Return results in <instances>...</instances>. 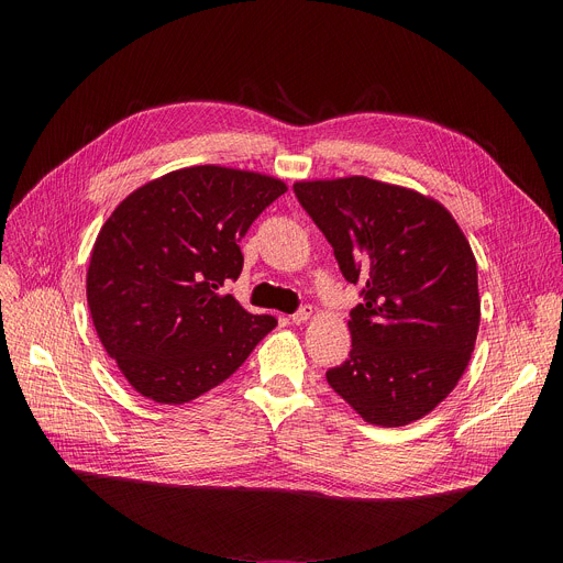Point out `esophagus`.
Instances as JSON below:
<instances>
[{
	"label": "esophagus",
	"instance_id": "obj_1",
	"mask_svg": "<svg viewBox=\"0 0 563 563\" xmlns=\"http://www.w3.org/2000/svg\"><path fill=\"white\" fill-rule=\"evenodd\" d=\"M310 314H312V308L303 306V308H299L297 312H294L289 319H291V323H297V327H301V323H306L310 319Z\"/></svg>",
	"mask_w": 563,
	"mask_h": 563
}]
</instances>
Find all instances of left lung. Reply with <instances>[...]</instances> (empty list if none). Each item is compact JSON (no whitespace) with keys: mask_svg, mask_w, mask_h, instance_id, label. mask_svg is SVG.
<instances>
[{"mask_svg":"<svg viewBox=\"0 0 563 563\" xmlns=\"http://www.w3.org/2000/svg\"><path fill=\"white\" fill-rule=\"evenodd\" d=\"M333 246L342 276L363 285L349 358L329 386L376 427L424 418L463 376L482 301L477 260L438 200L363 175L294 185Z\"/></svg>","mask_w":563,"mask_h":563,"instance_id":"left-lung-1","label":"left lung"}]
</instances>
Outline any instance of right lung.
I'll list each match as a JSON object with an SVG mask.
<instances>
[{
    "label": "right lung",
    "instance_id": "right-lung-1",
    "mask_svg": "<svg viewBox=\"0 0 563 563\" xmlns=\"http://www.w3.org/2000/svg\"><path fill=\"white\" fill-rule=\"evenodd\" d=\"M287 185L225 166L170 170L132 191L104 221L86 272L98 338L130 386L187 404L242 367L276 329L225 280L242 274V236Z\"/></svg>",
    "mask_w": 563,
    "mask_h": 563
}]
</instances>
